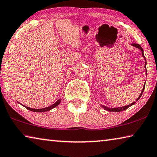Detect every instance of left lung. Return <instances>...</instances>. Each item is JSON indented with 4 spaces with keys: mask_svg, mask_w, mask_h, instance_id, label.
<instances>
[{
    "mask_svg": "<svg viewBox=\"0 0 157 157\" xmlns=\"http://www.w3.org/2000/svg\"><path fill=\"white\" fill-rule=\"evenodd\" d=\"M132 45L133 46H134V47H136V48H138L141 50L143 57V58H144L145 60V69H146V59H145V56H144V54H143V48H142V47L140 46L139 44H132ZM145 84L144 85V86H143V91H142V92H141V94H140V95H139V97L137 98L136 101L139 100V98H140V97H141V95H142V94H143V91H144V89H145ZM135 102H133V103H132V104H130V105H129L124 106V107H118V108H108V107H105V106H102V107L104 108L105 110H107V111H124V110L127 109V108H129V107H131V106H132L133 105H134Z\"/></svg>",
    "mask_w": 157,
    "mask_h": 157,
    "instance_id": "8db88e82",
    "label": "left lung"
}]
</instances>
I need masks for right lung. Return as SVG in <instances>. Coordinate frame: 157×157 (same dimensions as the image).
<instances>
[{
	"mask_svg": "<svg viewBox=\"0 0 157 157\" xmlns=\"http://www.w3.org/2000/svg\"><path fill=\"white\" fill-rule=\"evenodd\" d=\"M61 100H62L59 99V100L57 101L56 102L54 103V104L52 105L51 106H50V107H45V108H43V109H33V108H30V107H25V106H24V107L26 109H28V110L32 111H34V112H44V111H49L50 109H53V108H55V107H57V106L60 103Z\"/></svg>",
	"mask_w": 157,
	"mask_h": 157,
	"instance_id": "add662e5",
	"label": "right lung"
}]
</instances>
